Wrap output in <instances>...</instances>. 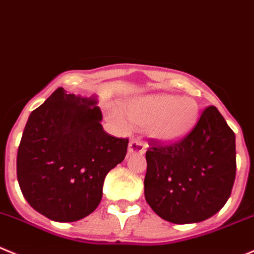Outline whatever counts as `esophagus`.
<instances>
[{
    "label": "esophagus",
    "instance_id": "34e87169",
    "mask_svg": "<svg viewBox=\"0 0 254 254\" xmlns=\"http://www.w3.org/2000/svg\"><path fill=\"white\" fill-rule=\"evenodd\" d=\"M144 151H145V145H144L140 140L132 139L129 143L127 153H129L130 155H131V154H144Z\"/></svg>",
    "mask_w": 254,
    "mask_h": 254
}]
</instances>
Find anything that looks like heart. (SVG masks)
Instances as JSON below:
<instances>
[{
    "label": "heart",
    "mask_w": 254,
    "mask_h": 254,
    "mask_svg": "<svg viewBox=\"0 0 254 254\" xmlns=\"http://www.w3.org/2000/svg\"><path fill=\"white\" fill-rule=\"evenodd\" d=\"M127 115L134 124L150 125L151 138L168 144L181 140L191 131L199 119V105L191 98L148 95L127 104ZM108 116L114 124L125 129L127 123L120 110L109 106Z\"/></svg>",
    "instance_id": "heart-1"
}]
</instances>
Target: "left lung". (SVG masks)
Wrapping results in <instances>:
<instances>
[{
  "label": "left lung",
  "instance_id": "1",
  "mask_svg": "<svg viewBox=\"0 0 254 254\" xmlns=\"http://www.w3.org/2000/svg\"><path fill=\"white\" fill-rule=\"evenodd\" d=\"M144 194L163 219L198 223L219 212L236 179V135L214 106L202 113L182 140L151 141L146 151Z\"/></svg>",
  "mask_w": 254,
  "mask_h": 254
}]
</instances>
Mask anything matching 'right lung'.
Returning a JSON list of instances; mask_svg holds the SVG:
<instances>
[{"instance_id": "right-lung-1", "label": "right lung", "mask_w": 254, "mask_h": 254, "mask_svg": "<svg viewBox=\"0 0 254 254\" xmlns=\"http://www.w3.org/2000/svg\"><path fill=\"white\" fill-rule=\"evenodd\" d=\"M95 95L59 87L28 116L17 151V181L28 204L55 222L94 212L105 177L127 155V139L103 129Z\"/></svg>"}]
</instances>
